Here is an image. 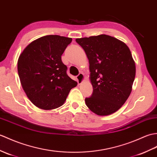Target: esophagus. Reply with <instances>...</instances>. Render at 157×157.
<instances>
[{
	"mask_svg": "<svg viewBox=\"0 0 157 157\" xmlns=\"http://www.w3.org/2000/svg\"><path fill=\"white\" fill-rule=\"evenodd\" d=\"M77 79L79 84L82 83L83 82V80H84V75L82 73H79V75L77 76Z\"/></svg>",
	"mask_w": 157,
	"mask_h": 157,
	"instance_id": "esophagus-1",
	"label": "esophagus"
}]
</instances>
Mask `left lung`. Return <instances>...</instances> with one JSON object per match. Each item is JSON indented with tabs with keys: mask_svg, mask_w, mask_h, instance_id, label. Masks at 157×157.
<instances>
[{
	"mask_svg": "<svg viewBox=\"0 0 157 157\" xmlns=\"http://www.w3.org/2000/svg\"><path fill=\"white\" fill-rule=\"evenodd\" d=\"M88 58L92 96L86 105L99 116L113 114L122 107L132 91L135 63L124 43L100 35L76 39Z\"/></svg>",
	"mask_w": 157,
	"mask_h": 157,
	"instance_id": "1",
	"label": "left lung"
}]
</instances>
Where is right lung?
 Instances as JSON below:
<instances>
[{
	"label": "right lung",
	"mask_w": 157,
	"mask_h": 157,
	"mask_svg": "<svg viewBox=\"0 0 157 157\" xmlns=\"http://www.w3.org/2000/svg\"><path fill=\"white\" fill-rule=\"evenodd\" d=\"M72 39L47 35L31 42L20 55L18 74L29 99L43 110H53L63 104L78 83L67 74L61 56Z\"/></svg>",
	"instance_id": "right-lung-1"
}]
</instances>
